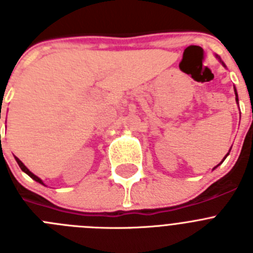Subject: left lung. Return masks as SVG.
<instances>
[{
    "mask_svg": "<svg viewBox=\"0 0 253 253\" xmlns=\"http://www.w3.org/2000/svg\"><path fill=\"white\" fill-rule=\"evenodd\" d=\"M216 58H218V59H219V60H220V58H219V57H218V55H216ZM220 62H222V60H220ZM222 64H223V66H224V63H223V62H222ZM224 67H225V66H224ZM234 93H236V101H237V102H238V95H237L236 87H234ZM228 154H229V153H227V156H228ZM227 156H225V157H224V158H223V161H224V160H225V158H227ZM223 161H222V162H223ZM222 162H220V163H222ZM220 163H219V165H220ZM219 165H218V166H219ZM218 166H215V167H218ZM215 167H214V169H215Z\"/></svg>",
    "mask_w": 253,
    "mask_h": 253,
    "instance_id": "1",
    "label": "left lung"
}]
</instances>
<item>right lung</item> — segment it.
Returning a JSON list of instances; mask_svg holds the SVG:
<instances>
[{
    "label": "right lung",
    "instance_id": "right-lung-1",
    "mask_svg": "<svg viewBox=\"0 0 253 253\" xmlns=\"http://www.w3.org/2000/svg\"><path fill=\"white\" fill-rule=\"evenodd\" d=\"M15 160H16V162H17V165H19V166H20V169H21L22 171L25 172L26 175H29V176H30V177L33 178V180H35V181H37V182H39V184L44 185V184H43V181L40 180V178L38 177V176H35L34 173H33V172H30V171H29V169H28V167H26L25 165H24V163H22L21 161L19 160V158H17V157H15Z\"/></svg>",
    "mask_w": 253,
    "mask_h": 253
}]
</instances>
